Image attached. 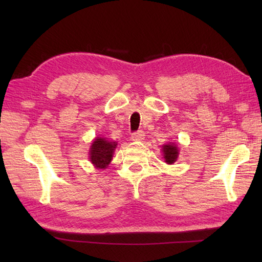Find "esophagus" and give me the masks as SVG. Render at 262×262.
I'll use <instances>...</instances> for the list:
<instances>
[{
    "label": "esophagus",
    "instance_id": "34e87169",
    "mask_svg": "<svg viewBox=\"0 0 262 262\" xmlns=\"http://www.w3.org/2000/svg\"><path fill=\"white\" fill-rule=\"evenodd\" d=\"M144 136H145V133L143 130H137L132 134V140L133 141H142L144 140Z\"/></svg>",
    "mask_w": 262,
    "mask_h": 262
}]
</instances>
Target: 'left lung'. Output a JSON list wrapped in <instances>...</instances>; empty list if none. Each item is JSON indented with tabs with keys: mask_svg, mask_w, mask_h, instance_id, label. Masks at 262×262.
Returning <instances> with one entry per match:
<instances>
[{
	"mask_svg": "<svg viewBox=\"0 0 262 262\" xmlns=\"http://www.w3.org/2000/svg\"><path fill=\"white\" fill-rule=\"evenodd\" d=\"M162 151H163V158L166 163L172 164L176 162L178 155H179V151H178V147L177 145H174V143L163 145Z\"/></svg>",
	"mask_w": 262,
	"mask_h": 262,
	"instance_id": "8db88e82",
	"label": "left lung"
}]
</instances>
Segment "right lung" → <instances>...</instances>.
Returning <instances> with one entry per match:
<instances>
[{"label":"right lung","mask_w":262,"mask_h":262,"mask_svg":"<svg viewBox=\"0 0 262 262\" xmlns=\"http://www.w3.org/2000/svg\"><path fill=\"white\" fill-rule=\"evenodd\" d=\"M117 146L116 142H109L97 137L90 148V161L98 169H105L113 160V154Z\"/></svg>","instance_id":"add662e5"}]
</instances>
